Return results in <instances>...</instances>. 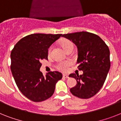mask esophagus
<instances>
[{"label": "esophagus", "mask_w": 121, "mask_h": 121, "mask_svg": "<svg viewBox=\"0 0 121 121\" xmlns=\"http://www.w3.org/2000/svg\"><path fill=\"white\" fill-rule=\"evenodd\" d=\"M63 77L64 78H68L69 77V75L67 74H63Z\"/></svg>", "instance_id": "esophagus-1"}]
</instances>
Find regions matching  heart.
Listing matches in <instances>:
<instances>
[{
	"instance_id": "obj_1",
	"label": "heart",
	"mask_w": 121,
	"mask_h": 121,
	"mask_svg": "<svg viewBox=\"0 0 121 121\" xmlns=\"http://www.w3.org/2000/svg\"><path fill=\"white\" fill-rule=\"evenodd\" d=\"M62 46L65 51H68L70 49H73V44L71 41L69 39H64L61 42ZM52 49V46H50L48 51V55L51 54ZM72 64V62L70 61H65V62H60L56 65V68L59 70H61L62 72H67L69 70V67Z\"/></svg>"
}]
</instances>
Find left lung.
<instances>
[{
	"instance_id": "8db88e82",
	"label": "left lung",
	"mask_w": 121,
	"mask_h": 121,
	"mask_svg": "<svg viewBox=\"0 0 121 121\" xmlns=\"http://www.w3.org/2000/svg\"><path fill=\"white\" fill-rule=\"evenodd\" d=\"M77 47L78 69L83 74L71 73L77 85L70 88L73 95L88 99L95 95L105 82L110 69V52L100 37L89 32L82 31L63 35Z\"/></svg>"
}]
</instances>
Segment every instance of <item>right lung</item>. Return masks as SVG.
Listing matches in <instances>:
<instances>
[{
  "label": "right lung",
  "instance_id": "add662e5",
  "mask_svg": "<svg viewBox=\"0 0 121 121\" xmlns=\"http://www.w3.org/2000/svg\"><path fill=\"white\" fill-rule=\"evenodd\" d=\"M62 34H31L16 44L11 52V71L18 89L27 98L41 102L49 98L56 84L62 78L61 73L49 72L44 77L39 70L41 60H48L51 45Z\"/></svg>",
  "mask_w": 121,
  "mask_h": 121
}]
</instances>
